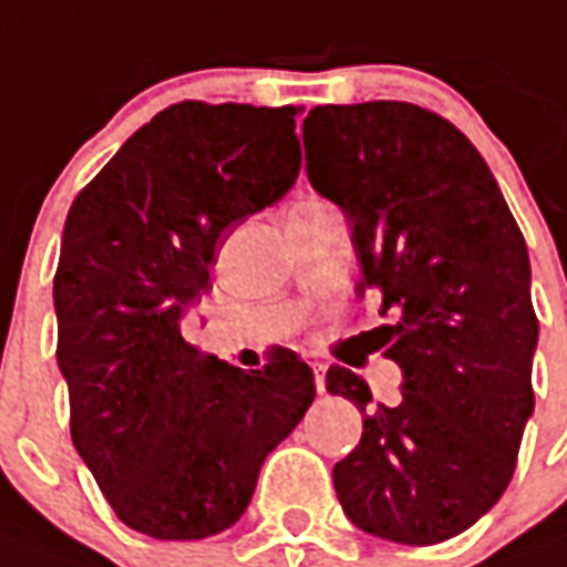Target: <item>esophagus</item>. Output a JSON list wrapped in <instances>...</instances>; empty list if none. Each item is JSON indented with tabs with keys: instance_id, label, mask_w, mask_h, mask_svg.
Returning a JSON list of instances; mask_svg holds the SVG:
<instances>
[{
	"instance_id": "1",
	"label": "esophagus",
	"mask_w": 567,
	"mask_h": 567,
	"mask_svg": "<svg viewBox=\"0 0 567 567\" xmlns=\"http://www.w3.org/2000/svg\"><path fill=\"white\" fill-rule=\"evenodd\" d=\"M309 365H312L315 371V386H318V392H323V389H327V383H323V378H327V362L309 360Z\"/></svg>"
}]
</instances>
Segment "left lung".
Listing matches in <instances>:
<instances>
[{
  "label": "left lung",
  "instance_id": "obj_1",
  "mask_svg": "<svg viewBox=\"0 0 567 567\" xmlns=\"http://www.w3.org/2000/svg\"><path fill=\"white\" fill-rule=\"evenodd\" d=\"M302 145L312 187L351 223L360 291L399 315L383 323L404 374L395 408L351 369L327 371V392L365 413L360 446L332 466L336 494L378 538L446 542L503 496L533 416L526 240L482 154L437 112L315 106Z\"/></svg>",
  "mask_w": 567,
  "mask_h": 567
}]
</instances>
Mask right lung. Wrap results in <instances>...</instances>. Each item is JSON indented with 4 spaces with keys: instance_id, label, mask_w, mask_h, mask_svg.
<instances>
[{
    "instance_id": "1",
    "label": "right lung",
    "mask_w": 567,
    "mask_h": 567,
    "mask_svg": "<svg viewBox=\"0 0 567 567\" xmlns=\"http://www.w3.org/2000/svg\"><path fill=\"white\" fill-rule=\"evenodd\" d=\"M297 106L184 101L80 189L53 279L73 446L121 524L196 542L246 512L265 457L315 401L293 351L244 371L181 336L223 231L300 172Z\"/></svg>"
}]
</instances>
